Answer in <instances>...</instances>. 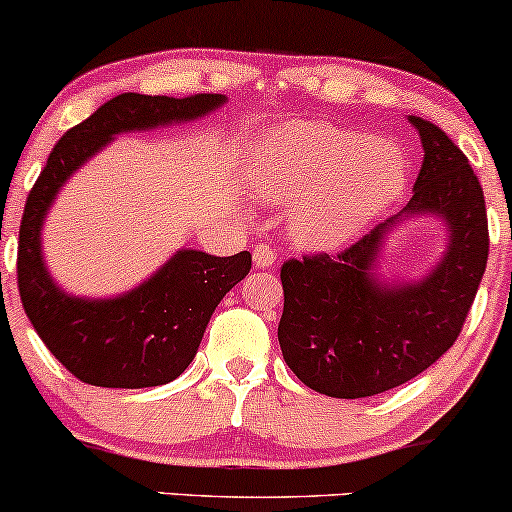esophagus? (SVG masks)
<instances>
[{
	"mask_svg": "<svg viewBox=\"0 0 512 512\" xmlns=\"http://www.w3.org/2000/svg\"><path fill=\"white\" fill-rule=\"evenodd\" d=\"M252 260H255L257 269H272L276 264V252L267 243H260L252 250Z\"/></svg>",
	"mask_w": 512,
	"mask_h": 512,
	"instance_id": "obj_1",
	"label": "esophagus"
}]
</instances>
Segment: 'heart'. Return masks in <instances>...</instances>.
<instances>
[{
	"label": "heart",
	"mask_w": 512,
	"mask_h": 512,
	"mask_svg": "<svg viewBox=\"0 0 512 512\" xmlns=\"http://www.w3.org/2000/svg\"><path fill=\"white\" fill-rule=\"evenodd\" d=\"M250 180L267 202L296 204L291 236L303 248L344 245L395 204L407 161L385 139L327 122H286L257 142Z\"/></svg>",
	"instance_id": "heart-1"
}]
</instances>
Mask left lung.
<instances>
[{"mask_svg":"<svg viewBox=\"0 0 512 512\" xmlns=\"http://www.w3.org/2000/svg\"><path fill=\"white\" fill-rule=\"evenodd\" d=\"M424 144L414 195L351 248L286 260L279 344L303 385L339 399L373 397L424 373L460 337L489 260V221L479 178L443 129L409 115ZM404 213L449 223L444 262L416 285L387 287L372 267L384 231Z\"/></svg>","mask_w":512,"mask_h":512,"instance_id":"obj_1","label":"left lung"}]
</instances>
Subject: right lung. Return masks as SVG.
I'll return each mask as SVG.
<instances>
[{
	"label": "right lung",
	"mask_w": 512,
	"mask_h": 512,
	"mask_svg": "<svg viewBox=\"0 0 512 512\" xmlns=\"http://www.w3.org/2000/svg\"><path fill=\"white\" fill-rule=\"evenodd\" d=\"M223 103L221 93L187 98L120 93L64 134L28 192L16 257L19 296L50 354L81 383L137 390L178 378L195 358L216 305L250 272L252 255L180 250L120 298H74L52 281L40 255V228L50 204L69 175L115 134L197 120Z\"/></svg>",
	"instance_id": "1"
}]
</instances>
